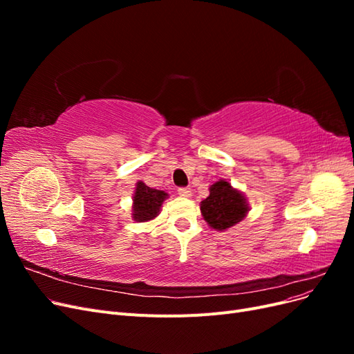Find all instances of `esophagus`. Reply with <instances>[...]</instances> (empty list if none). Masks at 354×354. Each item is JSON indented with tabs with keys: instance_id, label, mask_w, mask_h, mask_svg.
<instances>
[{
	"instance_id": "34e87169",
	"label": "esophagus",
	"mask_w": 354,
	"mask_h": 354,
	"mask_svg": "<svg viewBox=\"0 0 354 354\" xmlns=\"http://www.w3.org/2000/svg\"><path fill=\"white\" fill-rule=\"evenodd\" d=\"M177 192H178V195L181 198H190L192 196V190L189 187H180Z\"/></svg>"
}]
</instances>
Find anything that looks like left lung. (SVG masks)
<instances>
[{
	"instance_id": "obj_1",
	"label": "left lung",
	"mask_w": 354,
	"mask_h": 354,
	"mask_svg": "<svg viewBox=\"0 0 354 354\" xmlns=\"http://www.w3.org/2000/svg\"><path fill=\"white\" fill-rule=\"evenodd\" d=\"M201 212L212 229L226 230L248 214V202L229 181L220 180L209 187V196L201 202Z\"/></svg>"
}]
</instances>
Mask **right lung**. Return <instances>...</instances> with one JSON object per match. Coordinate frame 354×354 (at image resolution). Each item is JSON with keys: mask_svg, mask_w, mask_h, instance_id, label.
Returning a JSON list of instances; mask_svg holds the SVG:
<instances>
[{"mask_svg": "<svg viewBox=\"0 0 354 354\" xmlns=\"http://www.w3.org/2000/svg\"><path fill=\"white\" fill-rule=\"evenodd\" d=\"M167 198L168 194H165L164 190L152 189L146 186L143 181H138L133 198V218L138 223L155 218Z\"/></svg>", "mask_w": 354, "mask_h": 354, "instance_id": "add662e5", "label": "right lung"}]
</instances>
